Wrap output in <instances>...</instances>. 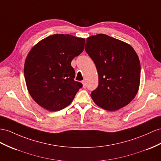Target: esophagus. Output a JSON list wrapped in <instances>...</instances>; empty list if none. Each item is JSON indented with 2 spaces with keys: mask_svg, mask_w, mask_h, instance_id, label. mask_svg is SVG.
<instances>
[{
  "mask_svg": "<svg viewBox=\"0 0 161 161\" xmlns=\"http://www.w3.org/2000/svg\"><path fill=\"white\" fill-rule=\"evenodd\" d=\"M82 84H83V87L84 88H86V87H87V85H86V81H82Z\"/></svg>",
  "mask_w": 161,
  "mask_h": 161,
  "instance_id": "obj_1",
  "label": "esophagus"
}]
</instances>
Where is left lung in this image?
I'll list each match as a JSON object with an SVG mask.
<instances>
[{"mask_svg":"<svg viewBox=\"0 0 161 161\" xmlns=\"http://www.w3.org/2000/svg\"><path fill=\"white\" fill-rule=\"evenodd\" d=\"M85 50L96 65L98 87L91 92L94 102L108 111L127 105L138 92L141 65L130 45L107 35L86 39Z\"/></svg>","mask_w":161,"mask_h":161,"instance_id":"obj_1","label":"left lung"}]
</instances>
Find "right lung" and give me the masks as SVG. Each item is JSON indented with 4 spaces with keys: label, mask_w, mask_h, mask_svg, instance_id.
Returning a JSON list of instances; mask_svg holds the SVG:
<instances>
[{
    "label": "right lung",
    "mask_w": 161,
    "mask_h": 161,
    "mask_svg": "<svg viewBox=\"0 0 161 161\" xmlns=\"http://www.w3.org/2000/svg\"><path fill=\"white\" fill-rule=\"evenodd\" d=\"M86 40L71 35L49 36L35 45L26 57L24 73L34 101L52 112L73 101L82 84L75 81L71 61L83 52Z\"/></svg>",
    "instance_id": "right-lung-1"
}]
</instances>
